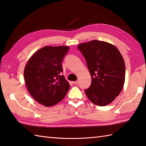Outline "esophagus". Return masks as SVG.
<instances>
[{
  "label": "esophagus",
  "mask_w": 146,
  "mask_h": 146,
  "mask_svg": "<svg viewBox=\"0 0 146 146\" xmlns=\"http://www.w3.org/2000/svg\"><path fill=\"white\" fill-rule=\"evenodd\" d=\"M78 81H75V82H73V84H76V85H77V84H78Z\"/></svg>",
  "instance_id": "34e87169"
}]
</instances>
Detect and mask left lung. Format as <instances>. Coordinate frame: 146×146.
<instances>
[{
	"mask_svg": "<svg viewBox=\"0 0 146 146\" xmlns=\"http://www.w3.org/2000/svg\"><path fill=\"white\" fill-rule=\"evenodd\" d=\"M78 49L84 56L92 78L85 90L94 104L104 106L114 101L123 87L125 65L118 48L106 42L94 40L82 43Z\"/></svg>",
	"mask_w": 146,
	"mask_h": 146,
	"instance_id": "obj_1",
	"label": "left lung"
}]
</instances>
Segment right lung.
I'll list each match as a JSON object with an SVG mask.
<instances>
[{"instance_id":"add662e5","label":"right lung","mask_w":146,"mask_h":146,"mask_svg":"<svg viewBox=\"0 0 146 146\" xmlns=\"http://www.w3.org/2000/svg\"><path fill=\"white\" fill-rule=\"evenodd\" d=\"M69 49L68 46L43 47L31 56L25 68L28 92L45 106L59 103L69 90V83L61 75L62 61Z\"/></svg>"}]
</instances>
